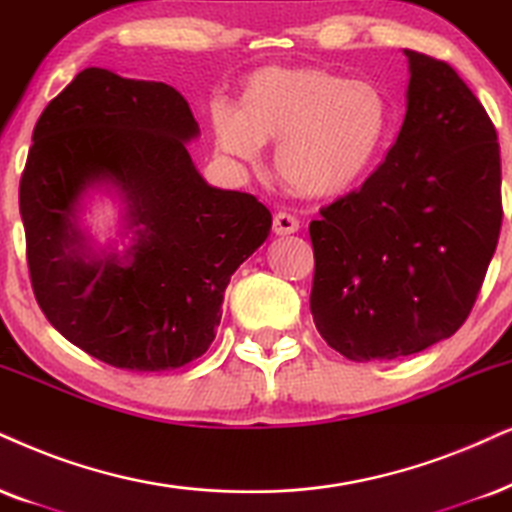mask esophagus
<instances>
[{"mask_svg": "<svg viewBox=\"0 0 512 512\" xmlns=\"http://www.w3.org/2000/svg\"><path fill=\"white\" fill-rule=\"evenodd\" d=\"M274 234L276 236H288V234H295L297 229H300V219L295 215H290V212H276L274 215Z\"/></svg>", "mask_w": 512, "mask_h": 512, "instance_id": "34e87169", "label": "esophagus"}]
</instances>
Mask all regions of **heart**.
<instances>
[{"label": "heart", "mask_w": 512, "mask_h": 512, "mask_svg": "<svg viewBox=\"0 0 512 512\" xmlns=\"http://www.w3.org/2000/svg\"><path fill=\"white\" fill-rule=\"evenodd\" d=\"M219 151L255 160L276 144L274 170L300 198L331 200L364 184L392 137V103L378 84L314 66H269L243 82L238 103L212 106Z\"/></svg>", "instance_id": "obj_1"}]
</instances>
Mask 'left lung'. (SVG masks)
Listing matches in <instances>:
<instances>
[{
    "label": "left lung",
    "instance_id": "1",
    "mask_svg": "<svg viewBox=\"0 0 512 512\" xmlns=\"http://www.w3.org/2000/svg\"><path fill=\"white\" fill-rule=\"evenodd\" d=\"M399 137L359 191L309 224L316 331L352 361H392L468 319L501 234L496 127L454 68L404 49Z\"/></svg>",
    "mask_w": 512,
    "mask_h": 512
}]
</instances>
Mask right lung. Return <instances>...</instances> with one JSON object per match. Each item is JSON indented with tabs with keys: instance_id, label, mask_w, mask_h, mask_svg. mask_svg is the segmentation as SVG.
I'll return each mask as SVG.
<instances>
[{
	"instance_id": "1",
	"label": "right lung",
	"mask_w": 512,
	"mask_h": 512,
	"mask_svg": "<svg viewBox=\"0 0 512 512\" xmlns=\"http://www.w3.org/2000/svg\"><path fill=\"white\" fill-rule=\"evenodd\" d=\"M189 103L165 82L84 68L49 101L21 177L25 255L37 304L63 338L103 364L158 373L203 357L234 271L267 241L271 212L210 186L186 144ZM113 185L133 245L94 253L81 198Z\"/></svg>"
}]
</instances>
